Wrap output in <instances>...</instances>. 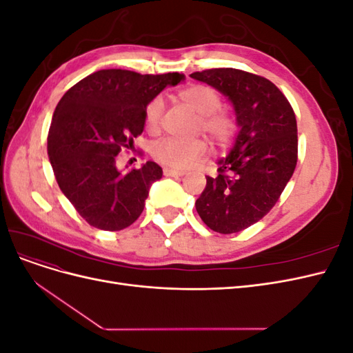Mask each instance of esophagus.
Segmentation results:
<instances>
[{"mask_svg":"<svg viewBox=\"0 0 353 353\" xmlns=\"http://www.w3.org/2000/svg\"><path fill=\"white\" fill-rule=\"evenodd\" d=\"M163 174L166 176H183L184 175V172H181V170H174V169H168V168L163 169Z\"/></svg>","mask_w":353,"mask_h":353,"instance_id":"esophagus-1","label":"esophagus"}]
</instances>
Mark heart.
Wrapping results in <instances>:
<instances>
[{
  "label": "heart",
  "instance_id": "obj_1",
  "mask_svg": "<svg viewBox=\"0 0 353 353\" xmlns=\"http://www.w3.org/2000/svg\"><path fill=\"white\" fill-rule=\"evenodd\" d=\"M179 99L188 104L200 117L199 130L206 132L218 144H227L237 132V122L227 112L219 110V94L208 85H191L179 91ZM163 112L162 99H154L147 104L144 112V125L147 131H157ZM208 154V143L201 138L193 141H183L176 138H166L153 145L152 156L157 163L168 169L184 170L194 166Z\"/></svg>",
  "mask_w": 353,
  "mask_h": 353
}]
</instances>
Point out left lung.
Returning <instances> with one entry per match:
<instances>
[{
	"label": "left lung",
	"instance_id": "8db88e82",
	"mask_svg": "<svg viewBox=\"0 0 353 353\" xmlns=\"http://www.w3.org/2000/svg\"><path fill=\"white\" fill-rule=\"evenodd\" d=\"M231 101L240 128L218 176H206L196 210L221 234L240 232L279 201L297 163V123L285 95L259 74L232 68L190 74Z\"/></svg>",
	"mask_w": 353,
	"mask_h": 353
}]
</instances>
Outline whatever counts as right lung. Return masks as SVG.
Instances as JSON below:
<instances>
[{
  "mask_svg": "<svg viewBox=\"0 0 353 353\" xmlns=\"http://www.w3.org/2000/svg\"><path fill=\"white\" fill-rule=\"evenodd\" d=\"M183 73L141 74L122 69L91 73L66 91L52 114L48 157L57 184L90 225L119 231L141 215L154 181V162L123 174L117 154L144 130L147 104Z\"/></svg>",
  "mask_w": 353,
  "mask_h": 353,
  "instance_id": "1",
  "label": "right lung"
}]
</instances>
